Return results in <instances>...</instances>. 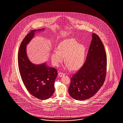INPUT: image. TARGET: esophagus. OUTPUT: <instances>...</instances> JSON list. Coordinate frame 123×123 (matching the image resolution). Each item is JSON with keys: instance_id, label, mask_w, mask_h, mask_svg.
Wrapping results in <instances>:
<instances>
[{"instance_id": "1", "label": "esophagus", "mask_w": 123, "mask_h": 123, "mask_svg": "<svg viewBox=\"0 0 123 123\" xmlns=\"http://www.w3.org/2000/svg\"><path fill=\"white\" fill-rule=\"evenodd\" d=\"M65 75V74L63 72H59V77H62L63 76Z\"/></svg>"}]
</instances>
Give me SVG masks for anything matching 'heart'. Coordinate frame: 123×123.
<instances>
[{"label":"heart","instance_id":"heart-1","mask_svg":"<svg viewBox=\"0 0 123 123\" xmlns=\"http://www.w3.org/2000/svg\"><path fill=\"white\" fill-rule=\"evenodd\" d=\"M67 63V68L72 70L79 69L83 64L86 56V47L79 44L74 39L64 40L58 44L57 51L51 54V60L54 66H58L64 61Z\"/></svg>","mask_w":123,"mask_h":123}]
</instances>
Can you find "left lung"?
Here are the masks:
<instances>
[{
	"instance_id": "8db88e82",
	"label": "left lung",
	"mask_w": 123,
	"mask_h": 123,
	"mask_svg": "<svg viewBox=\"0 0 123 123\" xmlns=\"http://www.w3.org/2000/svg\"><path fill=\"white\" fill-rule=\"evenodd\" d=\"M86 59L82 66L70 79L69 93L77 100L93 97L104 82L107 71V55L98 35L92 34Z\"/></svg>"
}]
</instances>
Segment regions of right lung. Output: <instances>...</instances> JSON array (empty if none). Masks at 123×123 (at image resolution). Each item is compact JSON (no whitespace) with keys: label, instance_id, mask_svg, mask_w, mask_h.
<instances>
[{"label":"right lung","instance_id":"1","mask_svg":"<svg viewBox=\"0 0 123 123\" xmlns=\"http://www.w3.org/2000/svg\"><path fill=\"white\" fill-rule=\"evenodd\" d=\"M44 29L30 31L20 44L18 55L19 69L25 87L31 95L40 100L49 99L53 95L57 70L48 66L46 63L32 64L27 57L26 48L35 33Z\"/></svg>","mask_w":123,"mask_h":123}]
</instances>
